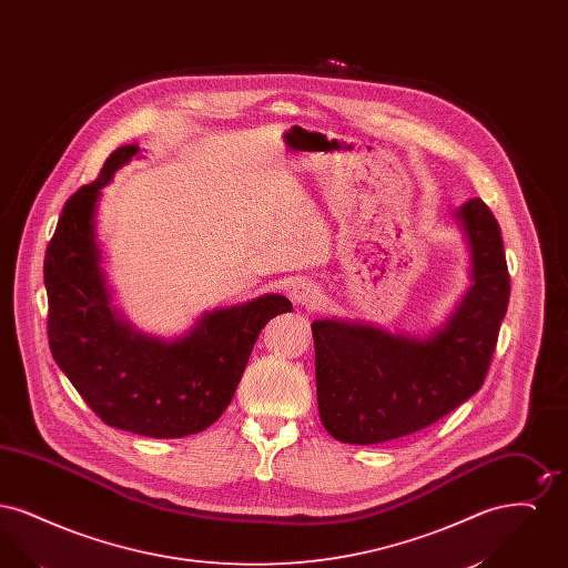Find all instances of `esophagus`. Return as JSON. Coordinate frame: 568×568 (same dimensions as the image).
I'll list each match as a JSON object with an SVG mask.
<instances>
[{"label":"esophagus","mask_w":568,"mask_h":568,"mask_svg":"<svg viewBox=\"0 0 568 568\" xmlns=\"http://www.w3.org/2000/svg\"><path fill=\"white\" fill-rule=\"evenodd\" d=\"M292 300L306 311H315L322 304V287L313 281H297L292 290Z\"/></svg>","instance_id":"esophagus-1"}]
</instances>
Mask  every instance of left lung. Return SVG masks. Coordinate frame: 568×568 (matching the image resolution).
<instances>
[{
	"label": "left lung",
	"mask_w": 568,
	"mask_h": 568,
	"mask_svg": "<svg viewBox=\"0 0 568 568\" xmlns=\"http://www.w3.org/2000/svg\"><path fill=\"white\" fill-rule=\"evenodd\" d=\"M458 219L473 285L445 327L415 338L334 320L311 325L320 417L336 440L375 445L424 430L481 389L511 281L500 225L486 202L468 200Z\"/></svg>",
	"instance_id": "obj_1"
}]
</instances>
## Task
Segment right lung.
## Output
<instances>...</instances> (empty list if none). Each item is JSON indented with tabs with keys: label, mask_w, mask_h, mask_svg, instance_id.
Instances as JSON below:
<instances>
[{
	"label": "right lung",
	"mask_w": 568,
	"mask_h": 568,
	"mask_svg": "<svg viewBox=\"0 0 568 568\" xmlns=\"http://www.w3.org/2000/svg\"><path fill=\"white\" fill-rule=\"evenodd\" d=\"M138 153H110L100 176L68 197L44 255L49 347L87 406L112 428L181 438L215 424L234 398L262 327L292 311L268 294L206 313L172 343L135 334L110 308L93 219L100 190Z\"/></svg>",
	"instance_id": "obj_1"
}]
</instances>
